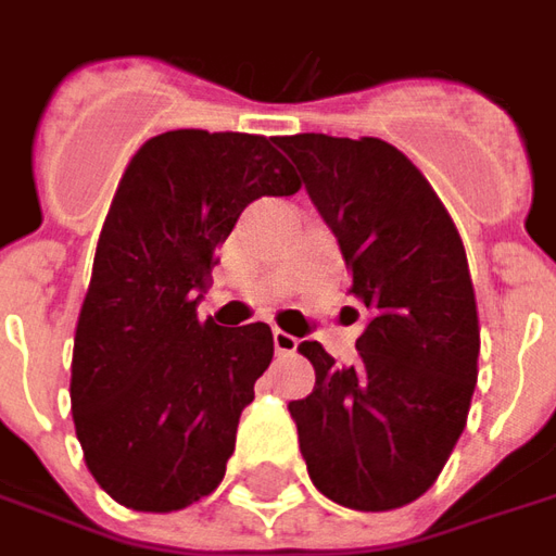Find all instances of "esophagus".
Listing matches in <instances>:
<instances>
[{
  "mask_svg": "<svg viewBox=\"0 0 556 556\" xmlns=\"http://www.w3.org/2000/svg\"><path fill=\"white\" fill-rule=\"evenodd\" d=\"M274 349L279 354H291V351H298V337H291L286 330H274Z\"/></svg>",
  "mask_w": 556,
  "mask_h": 556,
  "instance_id": "34e87169",
  "label": "esophagus"
}]
</instances>
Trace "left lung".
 <instances>
[{
  "label": "left lung",
  "instance_id": "1",
  "mask_svg": "<svg viewBox=\"0 0 556 556\" xmlns=\"http://www.w3.org/2000/svg\"><path fill=\"white\" fill-rule=\"evenodd\" d=\"M277 146L333 229L351 294L369 325L354 366L301 342L313 393L289 402L315 489L339 506L387 513L434 485L477 387L479 318L453 217L384 139L298 134Z\"/></svg>",
  "mask_w": 556,
  "mask_h": 556
}]
</instances>
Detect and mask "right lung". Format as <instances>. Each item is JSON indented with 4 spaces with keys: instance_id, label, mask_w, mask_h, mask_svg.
I'll return each mask as SVG.
<instances>
[{
    "instance_id": "add662e5",
    "label": "right lung",
    "mask_w": 556,
    "mask_h": 556,
    "mask_svg": "<svg viewBox=\"0 0 556 556\" xmlns=\"http://www.w3.org/2000/svg\"><path fill=\"white\" fill-rule=\"evenodd\" d=\"M277 137L169 130L127 163L79 309L71 410L91 477L137 513H175L226 477L241 410L274 361L265 321H199L217 247L301 178Z\"/></svg>"
}]
</instances>
